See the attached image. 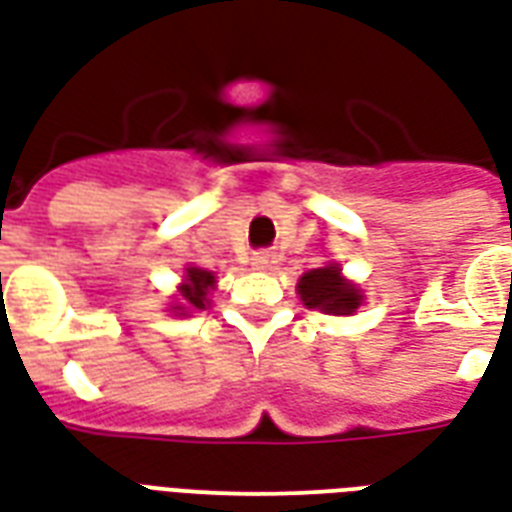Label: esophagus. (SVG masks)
Instances as JSON below:
<instances>
[{"label": "esophagus", "mask_w": 512, "mask_h": 512, "mask_svg": "<svg viewBox=\"0 0 512 512\" xmlns=\"http://www.w3.org/2000/svg\"><path fill=\"white\" fill-rule=\"evenodd\" d=\"M252 260H255V268H260V271H266V268H271L276 263L274 255H268V252H257Z\"/></svg>", "instance_id": "obj_1"}]
</instances>
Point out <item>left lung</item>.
I'll use <instances>...</instances> for the list:
<instances>
[{"mask_svg": "<svg viewBox=\"0 0 512 512\" xmlns=\"http://www.w3.org/2000/svg\"><path fill=\"white\" fill-rule=\"evenodd\" d=\"M298 295L309 309H323L328 314H352L361 306V293L344 282L336 266L306 271L298 282Z\"/></svg>", "mask_w": 512, "mask_h": 512, "instance_id": "obj_1", "label": "left lung"}]
</instances>
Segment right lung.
<instances>
[{
    "instance_id": "right-lung-1",
    "label": "right lung",
    "mask_w": 512,
    "mask_h": 512,
    "mask_svg": "<svg viewBox=\"0 0 512 512\" xmlns=\"http://www.w3.org/2000/svg\"><path fill=\"white\" fill-rule=\"evenodd\" d=\"M214 285V274H208L203 268H187V282L181 285V301L184 306H176V309H206L208 304V287Z\"/></svg>"
}]
</instances>
